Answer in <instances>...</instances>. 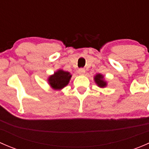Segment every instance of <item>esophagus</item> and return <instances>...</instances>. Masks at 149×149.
Listing matches in <instances>:
<instances>
[{
    "mask_svg": "<svg viewBox=\"0 0 149 149\" xmlns=\"http://www.w3.org/2000/svg\"><path fill=\"white\" fill-rule=\"evenodd\" d=\"M78 73L80 75H84L85 73V69L84 68H79L78 70Z\"/></svg>",
    "mask_w": 149,
    "mask_h": 149,
    "instance_id": "1",
    "label": "esophagus"
}]
</instances>
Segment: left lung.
<instances>
[{
    "label": "left lung",
    "mask_w": 149,
    "mask_h": 149,
    "mask_svg": "<svg viewBox=\"0 0 149 149\" xmlns=\"http://www.w3.org/2000/svg\"><path fill=\"white\" fill-rule=\"evenodd\" d=\"M103 78H104V76L101 74H97V76H95V78H94L95 82L97 83V85H98L100 87H104V86H106V85H107L106 82L104 81Z\"/></svg>",
    "instance_id": "1"
}]
</instances>
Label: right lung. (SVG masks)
Listing matches in <instances>:
<instances>
[{"label": "right lung", "instance_id": "right-lung-1", "mask_svg": "<svg viewBox=\"0 0 149 149\" xmlns=\"http://www.w3.org/2000/svg\"><path fill=\"white\" fill-rule=\"evenodd\" d=\"M70 78V73L59 70L49 78V83L55 89H61L68 84Z\"/></svg>", "mask_w": 149, "mask_h": 149}]
</instances>
